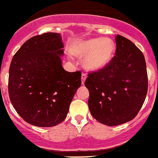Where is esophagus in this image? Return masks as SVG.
Listing matches in <instances>:
<instances>
[{"label":"esophagus","instance_id":"obj_1","mask_svg":"<svg viewBox=\"0 0 158 158\" xmlns=\"http://www.w3.org/2000/svg\"><path fill=\"white\" fill-rule=\"evenodd\" d=\"M86 79V75L84 73L82 74V77H81V80H82V84H84L85 81Z\"/></svg>","mask_w":158,"mask_h":158}]
</instances>
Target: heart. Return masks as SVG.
I'll return each mask as SVG.
<instances>
[{
    "label": "heart",
    "instance_id": "b5f03b06",
    "mask_svg": "<svg viewBox=\"0 0 158 158\" xmlns=\"http://www.w3.org/2000/svg\"><path fill=\"white\" fill-rule=\"evenodd\" d=\"M69 52L76 57H82L85 69L98 72L105 69L114 57L116 45L109 38H93L74 42Z\"/></svg>",
    "mask_w": 158,
    "mask_h": 158
}]
</instances>
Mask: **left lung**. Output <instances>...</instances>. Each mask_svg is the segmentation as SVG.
Listing matches in <instances>:
<instances>
[{
	"label": "left lung",
	"mask_w": 158,
	"mask_h": 158,
	"mask_svg": "<svg viewBox=\"0 0 158 158\" xmlns=\"http://www.w3.org/2000/svg\"><path fill=\"white\" fill-rule=\"evenodd\" d=\"M116 56L107 67L89 73L85 82L88 106L94 119L107 126L133 120L144 103L148 78L140 49L121 35L116 38Z\"/></svg>",
	"instance_id": "left-lung-1"
}]
</instances>
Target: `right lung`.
Segmentation results:
<instances>
[{"mask_svg":"<svg viewBox=\"0 0 158 158\" xmlns=\"http://www.w3.org/2000/svg\"><path fill=\"white\" fill-rule=\"evenodd\" d=\"M64 43L60 34L32 37L14 55L9 68L8 94L17 113L36 127L61 123L81 86V72L62 66Z\"/></svg>","mask_w":158,"mask_h":158,"instance_id":"right-lung-1","label":"right lung"}]
</instances>
